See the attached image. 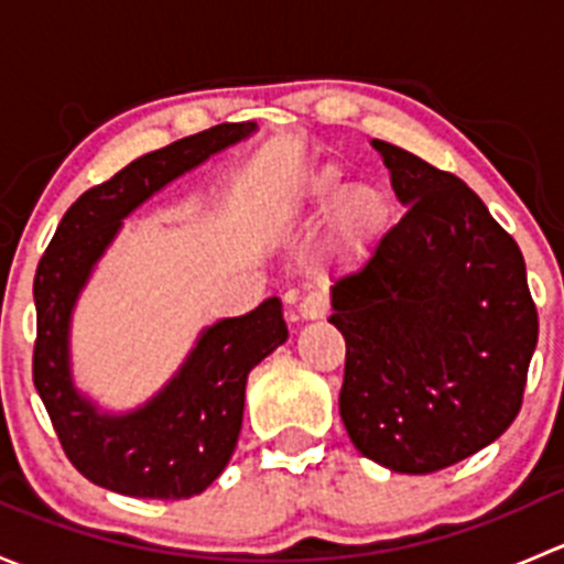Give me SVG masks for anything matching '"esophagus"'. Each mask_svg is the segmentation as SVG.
I'll list each match as a JSON object with an SVG mask.
<instances>
[{"mask_svg":"<svg viewBox=\"0 0 564 564\" xmlns=\"http://www.w3.org/2000/svg\"><path fill=\"white\" fill-rule=\"evenodd\" d=\"M329 303L322 292H308L303 300L297 303V314L303 318H322L327 314Z\"/></svg>","mask_w":564,"mask_h":564,"instance_id":"esophagus-1","label":"esophagus"}]
</instances>
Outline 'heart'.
<instances>
[{"label":"heart","mask_w":564,"mask_h":564,"mask_svg":"<svg viewBox=\"0 0 564 564\" xmlns=\"http://www.w3.org/2000/svg\"><path fill=\"white\" fill-rule=\"evenodd\" d=\"M340 197L333 215V237L340 248L355 250L368 246L388 224V202L377 187H351L335 166H324L300 185V204L311 215L327 213Z\"/></svg>","instance_id":"heart-1"}]
</instances>
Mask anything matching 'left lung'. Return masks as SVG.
Here are the masks:
<instances>
[{"mask_svg": "<svg viewBox=\"0 0 564 564\" xmlns=\"http://www.w3.org/2000/svg\"><path fill=\"white\" fill-rule=\"evenodd\" d=\"M373 147L406 213L333 286L340 420L366 458L431 475L510 429L538 308L524 256L471 187L388 141Z\"/></svg>", "mask_w": 564, "mask_h": 564, "instance_id": "8db88e82", "label": "left lung"}]
</instances>
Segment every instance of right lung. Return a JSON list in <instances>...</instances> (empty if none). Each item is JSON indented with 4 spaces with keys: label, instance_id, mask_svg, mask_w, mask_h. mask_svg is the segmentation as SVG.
Returning a JSON list of instances; mask_svg holds the SVG:
<instances>
[{
    "label": "right lung",
    "instance_id": "1",
    "mask_svg": "<svg viewBox=\"0 0 564 564\" xmlns=\"http://www.w3.org/2000/svg\"><path fill=\"white\" fill-rule=\"evenodd\" d=\"M253 122H224L139 158L89 187L56 226L35 272L37 338L32 379L67 460L95 486L124 497L187 499L229 464L242 429L250 368L289 338L281 300L202 333L180 373L130 414H100L70 382V311L95 261L141 202L174 176L253 133Z\"/></svg>",
    "mask_w": 564,
    "mask_h": 564
}]
</instances>
